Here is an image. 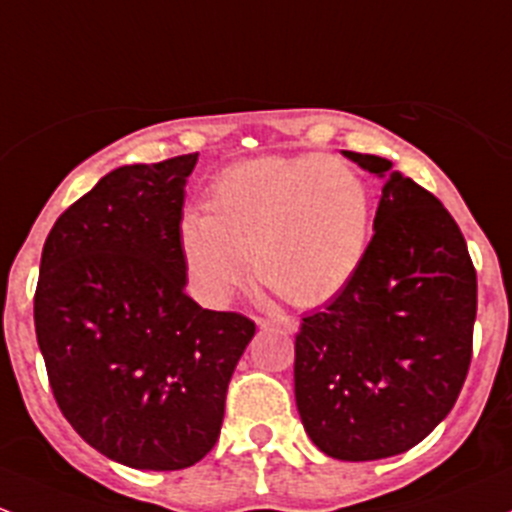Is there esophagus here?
<instances>
[{
	"label": "esophagus",
	"mask_w": 512,
	"mask_h": 512,
	"mask_svg": "<svg viewBox=\"0 0 512 512\" xmlns=\"http://www.w3.org/2000/svg\"><path fill=\"white\" fill-rule=\"evenodd\" d=\"M260 326L262 328H279V331H284V333L299 331V321L292 319V316H274V319H262Z\"/></svg>",
	"instance_id": "1"
}]
</instances>
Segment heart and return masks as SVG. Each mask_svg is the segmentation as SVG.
Returning a JSON list of instances; mask_svg holds the SVG:
<instances>
[{"instance_id":"b5f03b06","label":"heart","mask_w":512,"mask_h":512,"mask_svg":"<svg viewBox=\"0 0 512 512\" xmlns=\"http://www.w3.org/2000/svg\"><path fill=\"white\" fill-rule=\"evenodd\" d=\"M206 211H186L179 247L193 292L230 299L247 274L299 306L324 304L355 277L370 245L373 198L346 161L297 154L230 166L208 188Z\"/></svg>"}]
</instances>
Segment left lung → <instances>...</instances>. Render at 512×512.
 <instances>
[{
  "mask_svg": "<svg viewBox=\"0 0 512 512\" xmlns=\"http://www.w3.org/2000/svg\"><path fill=\"white\" fill-rule=\"evenodd\" d=\"M385 179L368 252L294 343V397L311 441L341 461L419 444L451 412L471 365L476 270L449 211L375 154L343 152Z\"/></svg>",
  "mask_w": 512,
  "mask_h": 512,
  "instance_id": "left-lung-1",
  "label": "left lung"
}]
</instances>
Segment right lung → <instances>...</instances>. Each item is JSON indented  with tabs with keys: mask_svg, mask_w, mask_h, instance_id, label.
I'll return each mask as SVG.
<instances>
[{
	"mask_svg": "<svg viewBox=\"0 0 512 512\" xmlns=\"http://www.w3.org/2000/svg\"><path fill=\"white\" fill-rule=\"evenodd\" d=\"M198 154L102 176L48 233L34 324L63 417L107 459L179 471L218 441L255 324L186 294L179 247Z\"/></svg>",
	"mask_w": 512,
	"mask_h": 512,
	"instance_id": "right-lung-1",
	"label": "right lung"
}]
</instances>
